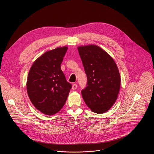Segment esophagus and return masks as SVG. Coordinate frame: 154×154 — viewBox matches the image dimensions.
Returning a JSON list of instances; mask_svg holds the SVG:
<instances>
[{
  "instance_id": "34e87169",
  "label": "esophagus",
  "mask_w": 154,
  "mask_h": 154,
  "mask_svg": "<svg viewBox=\"0 0 154 154\" xmlns=\"http://www.w3.org/2000/svg\"><path fill=\"white\" fill-rule=\"evenodd\" d=\"M77 88V85L75 84H74L73 85H72V89L73 90H75Z\"/></svg>"
}]
</instances>
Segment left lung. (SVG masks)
Wrapping results in <instances>:
<instances>
[{"instance_id": "left-lung-1", "label": "left lung", "mask_w": 154, "mask_h": 154, "mask_svg": "<svg viewBox=\"0 0 154 154\" xmlns=\"http://www.w3.org/2000/svg\"><path fill=\"white\" fill-rule=\"evenodd\" d=\"M77 48L88 81L81 91L83 99L93 112L104 113L117 99L121 86L118 68L110 55L96 45Z\"/></svg>"}]
</instances>
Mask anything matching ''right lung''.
<instances>
[{
	"mask_svg": "<svg viewBox=\"0 0 154 154\" xmlns=\"http://www.w3.org/2000/svg\"><path fill=\"white\" fill-rule=\"evenodd\" d=\"M67 50L64 46L45 52L30 69L28 95L33 106L45 115H54L63 107L72 87L60 69Z\"/></svg>",
	"mask_w": 154,
	"mask_h": 154,
	"instance_id": "add662e5",
	"label": "right lung"
}]
</instances>
